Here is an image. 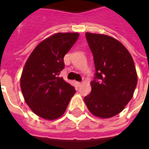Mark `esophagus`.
<instances>
[{
	"instance_id": "obj_1",
	"label": "esophagus",
	"mask_w": 149,
	"mask_h": 149,
	"mask_svg": "<svg viewBox=\"0 0 149 149\" xmlns=\"http://www.w3.org/2000/svg\"><path fill=\"white\" fill-rule=\"evenodd\" d=\"M77 84L78 87H81V85H82V83L81 82H77Z\"/></svg>"
}]
</instances>
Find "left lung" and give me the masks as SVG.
Returning a JSON list of instances; mask_svg holds the SVG:
<instances>
[{"mask_svg": "<svg viewBox=\"0 0 149 149\" xmlns=\"http://www.w3.org/2000/svg\"><path fill=\"white\" fill-rule=\"evenodd\" d=\"M93 55L95 77L92 91L84 102L92 114L110 118L125 109L133 96L137 84L134 61L127 49L117 40L104 35L86 33Z\"/></svg>", "mask_w": 149, "mask_h": 149, "instance_id": "8db88e82", "label": "left lung"}]
</instances>
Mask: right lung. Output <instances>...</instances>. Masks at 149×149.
Masks as SVG:
<instances>
[{
    "label": "right lung",
    "instance_id": "add662e5",
    "mask_svg": "<svg viewBox=\"0 0 149 149\" xmlns=\"http://www.w3.org/2000/svg\"><path fill=\"white\" fill-rule=\"evenodd\" d=\"M78 37L77 33L52 35L34 49L24 65L21 91L32 111L42 118H59L76 93L59 75L65 68L64 56Z\"/></svg>",
    "mask_w": 149,
    "mask_h": 149
}]
</instances>
